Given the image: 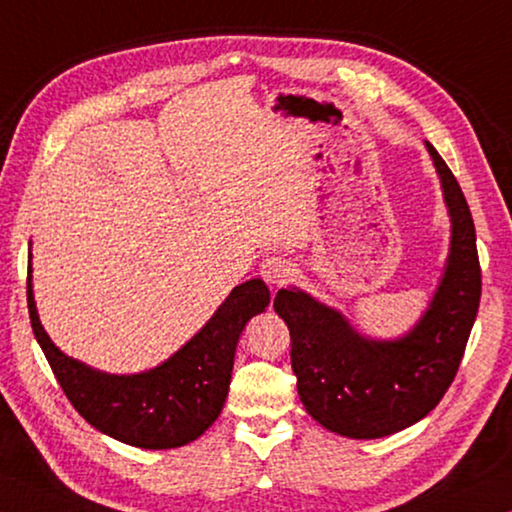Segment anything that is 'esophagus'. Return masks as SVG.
Instances as JSON below:
<instances>
[{
  "label": "esophagus",
  "mask_w": 512,
  "mask_h": 512,
  "mask_svg": "<svg viewBox=\"0 0 512 512\" xmlns=\"http://www.w3.org/2000/svg\"><path fill=\"white\" fill-rule=\"evenodd\" d=\"M259 275H262L271 287H280V284L287 282L293 275V264L287 257L271 255L264 259L262 266H259Z\"/></svg>",
  "instance_id": "34e87169"
}]
</instances>
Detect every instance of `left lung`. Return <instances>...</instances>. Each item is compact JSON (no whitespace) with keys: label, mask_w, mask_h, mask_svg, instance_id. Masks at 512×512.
I'll return each mask as SVG.
<instances>
[{"label":"left lung","mask_w":512,"mask_h":512,"mask_svg":"<svg viewBox=\"0 0 512 512\" xmlns=\"http://www.w3.org/2000/svg\"><path fill=\"white\" fill-rule=\"evenodd\" d=\"M443 187L452 237L438 289L422 318L397 339H372L339 309L296 287L273 307L291 334V368L307 413L345 438L370 440L411 427L443 400L461 366L481 300L474 221L454 173L424 142Z\"/></svg>","instance_id":"left-lung-1"}]
</instances>
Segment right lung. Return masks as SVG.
Returning <instances> with one entry per match:
<instances>
[{
    "label": "right lung",
    "instance_id": "1",
    "mask_svg": "<svg viewBox=\"0 0 512 512\" xmlns=\"http://www.w3.org/2000/svg\"><path fill=\"white\" fill-rule=\"evenodd\" d=\"M31 273L29 266L31 327L67 400L94 429L142 449L183 447L212 427L228 397L239 336L248 320L271 302V291L259 277L239 284L160 366L135 375H110L67 357L49 339L36 309Z\"/></svg>",
    "mask_w": 512,
    "mask_h": 512
}]
</instances>
